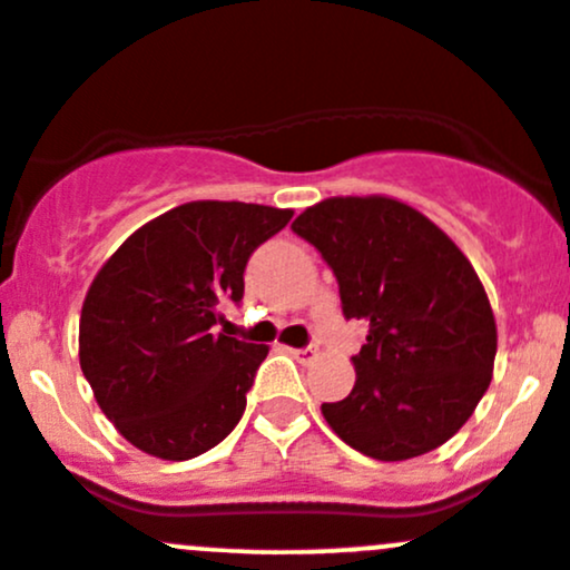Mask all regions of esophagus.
Masks as SVG:
<instances>
[{"mask_svg": "<svg viewBox=\"0 0 570 570\" xmlns=\"http://www.w3.org/2000/svg\"><path fill=\"white\" fill-rule=\"evenodd\" d=\"M291 354L296 356L298 362H304V365H313V362L321 356V351L315 348V345H307V348H291Z\"/></svg>", "mask_w": 570, "mask_h": 570, "instance_id": "obj_1", "label": "esophagus"}]
</instances>
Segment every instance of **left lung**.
<instances>
[{
	"mask_svg": "<svg viewBox=\"0 0 570 570\" xmlns=\"http://www.w3.org/2000/svg\"><path fill=\"white\" fill-rule=\"evenodd\" d=\"M332 266L345 318L367 321L354 390L321 412L348 448L406 461L461 431L494 373L497 321L453 238L395 197H328L293 222Z\"/></svg>",
	"mask_w": 570,
	"mask_h": 570,
	"instance_id": "8db88e82",
	"label": "left lung"
}]
</instances>
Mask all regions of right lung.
Listing matches in <instances>:
<instances>
[{"instance_id": "right-lung-1", "label": "right lung", "mask_w": 570, "mask_h": 570, "mask_svg": "<svg viewBox=\"0 0 570 570\" xmlns=\"http://www.w3.org/2000/svg\"><path fill=\"white\" fill-rule=\"evenodd\" d=\"M291 208L195 199L134 230L81 304L79 365L120 436L164 461L216 448L242 420L268 345L227 337L252 252Z\"/></svg>"}]
</instances>
